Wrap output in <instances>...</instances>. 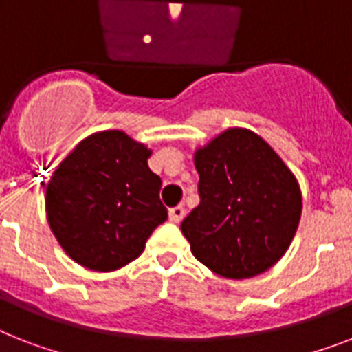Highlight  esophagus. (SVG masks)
Wrapping results in <instances>:
<instances>
[{
	"mask_svg": "<svg viewBox=\"0 0 352 352\" xmlns=\"http://www.w3.org/2000/svg\"><path fill=\"white\" fill-rule=\"evenodd\" d=\"M186 215V210L182 206H175L170 210V221L171 222H181Z\"/></svg>",
	"mask_w": 352,
	"mask_h": 352,
	"instance_id": "esophagus-1",
	"label": "esophagus"
}]
</instances>
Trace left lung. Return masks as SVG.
<instances>
[{
  "mask_svg": "<svg viewBox=\"0 0 352 352\" xmlns=\"http://www.w3.org/2000/svg\"><path fill=\"white\" fill-rule=\"evenodd\" d=\"M201 202L181 224L191 253L217 275L251 278L275 265L296 233L302 193L256 133L231 128L195 153Z\"/></svg>",
  "mask_w": 352,
  "mask_h": 352,
  "instance_id": "1",
  "label": "left lung"
}]
</instances>
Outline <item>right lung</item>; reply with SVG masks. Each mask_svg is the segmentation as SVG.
I'll return each instance as SVG.
<instances>
[{
  "mask_svg": "<svg viewBox=\"0 0 352 352\" xmlns=\"http://www.w3.org/2000/svg\"><path fill=\"white\" fill-rule=\"evenodd\" d=\"M150 150L117 130L87 137L47 186V219L77 264L113 271L144 251L168 219L161 177L148 168Z\"/></svg>",
  "mask_w": 352,
  "mask_h": 352,
  "instance_id": "right-lung-1",
  "label": "right lung"
}]
</instances>
